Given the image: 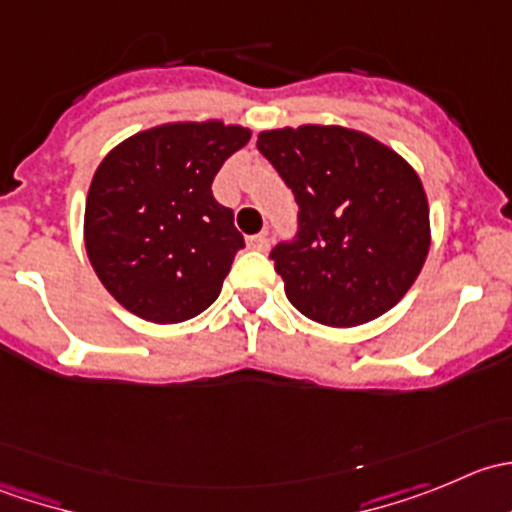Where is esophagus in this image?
Returning <instances> with one entry per match:
<instances>
[{
    "mask_svg": "<svg viewBox=\"0 0 512 512\" xmlns=\"http://www.w3.org/2000/svg\"><path fill=\"white\" fill-rule=\"evenodd\" d=\"M247 247L265 252L267 247H270V237H267V232H260V235H250V237H247Z\"/></svg>",
    "mask_w": 512,
    "mask_h": 512,
    "instance_id": "obj_1",
    "label": "esophagus"
}]
</instances>
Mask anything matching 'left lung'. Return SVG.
Returning a JSON list of instances; mask_svg holds the SVG:
<instances>
[{
  "instance_id": "left-lung-1",
  "label": "left lung",
  "mask_w": 512,
  "mask_h": 512,
  "mask_svg": "<svg viewBox=\"0 0 512 512\" xmlns=\"http://www.w3.org/2000/svg\"><path fill=\"white\" fill-rule=\"evenodd\" d=\"M260 153L297 200V235L272 247L289 302L327 327L389 312L428 245V200L399 153L342 126L265 131Z\"/></svg>"
}]
</instances>
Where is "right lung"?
Listing matches in <instances>:
<instances>
[{"mask_svg":"<svg viewBox=\"0 0 512 512\" xmlns=\"http://www.w3.org/2000/svg\"><path fill=\"white\" fill-rule=\"evenodd\" d=\"M247 141L242 126L170 123L101 160L86 198V252L128 312L178 324L218 299L245 240L210 185Z\"/></svg>","mask_w":512,"mask_h":512,"instance_id":"1","label":"right lung"}]
</instances>
